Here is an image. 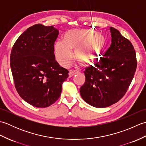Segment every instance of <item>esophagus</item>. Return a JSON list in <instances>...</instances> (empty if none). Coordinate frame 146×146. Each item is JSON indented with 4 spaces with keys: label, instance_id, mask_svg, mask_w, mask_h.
Segmentation results:
<instances>
[{
    "label": "esophagus",
    "instance_id": "obj_1",
    "mask_svg": "<svg viewBox=\"0 0 146 146\" xmlns=\"http://www.w3.org/2000/svg\"><path fill=\"white\" fill-rule=\"evenodd\" d=\"M77 74V72H76L75 71H73V70H70V72H69V77H72L74 75H75Z\"/></svg>",
    "mask_w": 146,
    "mask_h": 146
}]
</instances>
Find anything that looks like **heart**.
Returning a JSON list of instances; mask_svg holds the SVG:
<instances>
[{
  "label": "heart",
  "mask_w": 146,
  "mask_h": 146,
  "mask_svg": "<svg viewBox=\"0 0 146 146\" xmlns=\"http://www.w3.org/2000/svg\"><path fill=\"white\" fill-rule=\"evenodd\" d=\"M106 46V39L101 34L88 29H71L64 34L63 42L57 41L54 49L57 60L67 66L74 57L82 65L89 67L100 60Z\"/></svg>",
  "instance_id": "b5f03b06"
}]
</instances>
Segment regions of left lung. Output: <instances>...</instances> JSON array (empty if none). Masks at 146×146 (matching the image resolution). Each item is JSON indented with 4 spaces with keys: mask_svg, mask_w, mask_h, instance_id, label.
Returning a JSON list of instances; mask_svg holds the SVG:
<instances>
[{
    "mask_svg": "<svg viewBox=\"0 0 146 146\" xmlns=\"http://www.w3.org/2000/svg\"><path fill=\"white\" fill-rule=\"evenodd\" d=\"M111 43L95 66L84 71L85 82L80 95L93 107L104 108L115 104L126 94L137 68L134 46L119 31L110 27Z\"/></svg>",
    "mask_w": 146,
    "mask_h": 146,
    "instance_id": "left-lung-1",
    "label": "left lung"
}]
</instances>
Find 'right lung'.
I'll return each instance as SVG.
<instances>
[{
	"label": "right lung",
	"instance_id": "right-lung-1",
	"mask_svg": "<svg viewBox=\"0 0 146 146\" xmlns=\"http://www.w3.org/2000/svg\"><path fill=\"white\" fill-rule=\"evenodd\" d=\"M59 31L41 24L29 27L19 37L11 53L15 89L27 103L38 108L54 104L60 97L69 71L55 60L54 42Z\"/></svg>",
	"mask_w": 146,
	"mask_h": 146
}]
</instances>
